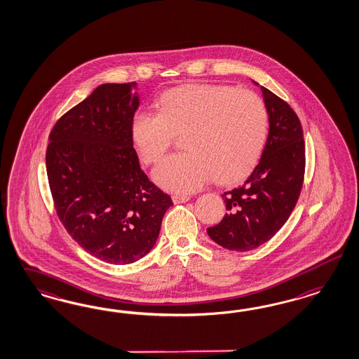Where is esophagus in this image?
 Returning a JSON list of instances; mask_svg holds the SVG:
<instances>
[{
  "mask_svg": "<svg viewBox=\"0 0 359 359\" xmlns=\"http://www.w3.org/2000/svg\"><path fill=\"white\" fill-rule=\"evenodd\" d=\"M191 200V197L187 195H174L172 196V201H174V204H183V203H187V201H189Z\"/></svg>",
  "mask_w": 359,
  "mask_h": 359,
  "instance_id": "esophagus-1",
  "label": "esophagus"
}]
</instances>
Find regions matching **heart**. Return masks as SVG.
<instances>
[{"mask_svg": "<svg viewBox=\"0 0 359 359\" xmlns=\"http://www.w3.org/2000/svg\"><path fill=\"white\" fill-rule=\"evenodd\" d=\"M267 110L252 92L228 86L191 84L164 93L158 111L140 109L131 118V141L144 163L158 162L174 134L187 151L168 155L152 171L165 191L189 194L210 177L219 184L245 179L261 156Z\"/></svg>", "mask_w": 359, "mask_h": 359, "instance_id": "b5f03b06", "label": "heart"}]
</instances>
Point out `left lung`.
<instances>
[{
  "mask_svg": "<svg viewBox=\"0 0 359 359\" xmlns=\"http://www.w3.org/2000/svg\"><path fill=\"white\" fill-rule=\"evenodd\" d=\"M261 90L269 116L261 161L243 184L221 195L228 213L207 229L208 236L228 250H252L271 239L292 213L303 187L302 123L285 101L267 88L261 86Z\"/></svg>",
  "mask_w": 359,
  "mask_h": 359,
  "instance_id": "left-lung-1",
  "label": "left lung"
}]
</instances>
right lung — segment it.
<instances>
[{"label": "right lung", "mask_w": 359, "mask_h": 359, "mask_svg": "<svg viewBox=\"0 0 359 359\" xmlns=\"http://www.w3.org/2000/svg\"><path fill=\"white\" fill-rule=\"evenodd\" d=\"M137 83L102 84L56 122L46 167L55 208L80 248L110 264L140 261L171 197L141 170L131 141Z\"/></svg>", "instance_id": "add662e5"}]
</instances>
